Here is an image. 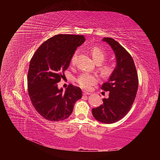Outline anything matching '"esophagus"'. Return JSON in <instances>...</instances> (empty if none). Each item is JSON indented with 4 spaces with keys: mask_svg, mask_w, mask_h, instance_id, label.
I'll return each mask as SVG.
<instances>
[{
    "mask_svg": "<svg viewBox=\"0 0 160 160\" xmlns=\"http://www.w3.org/2000/svg\"><path fill=\"white\" fill-rule=\"evenodd\" d=\"M91 93H89V92H87V91H83V95H90Z\"/></svg>",
    "mask_w": 160,
    "mask_h": 160,
    "instance_id": "34e87169",
    "label": "esophagus"
}]
</instances>
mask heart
Wrapping results in <instances>:
<instances>
[{
  "label": "heart",
  "instance_id": "b5f03b06",
  "mask_svg": "<svg viewBox=\"0 0 160 160\" xmlns=\"http://www.w3.org/2000/svg\"><path fill=\"white\" fill-rule=\"evenodd\" d=\"M91 54L93 59L97 62H102L106 55L105 51L102 48L99 46H93L91 48ZM77 52H75V54L71 58V64L73 65L75 62L76 56ZM115 68V65L112 62H105L101 65V71L104 76H109L112 73ZM99 81V77L98 75L90 72H83L80 75L77 79V82L82 88L85 89H90L92 86H93L98 83Z\"/></svg>",
  "mask_w": 160,
  "mask_h": 160
}]
</instances>
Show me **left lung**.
Here are the masks:
<instances>
[{"mask_svg":"<svg viewBox=\"0 0 160 160\" xmlns=\"http://www.w3.org/2000/svg\"><path fill=\"white\" fill-rule=\"evenodd\" d=\"M111 47L116 66L101 89L109 91L103 104L92 109L94 118L103 123H113L122 119L132 108L138 89V77L134 61L129 53L112 38L102 39Z\"/></svg>","mask_w":160,"mask_h":160,"instance_id":"obj_1","label":"left lung"}]
</instances>
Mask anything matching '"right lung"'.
<instances>
[{"label": "right lung", "mask_w": 160, "mask_h": 160, "mask_svg": "<svg viewBox=\"0 0 160 160\" xmlns=\"http://www.w3.org/2000/svg\"><path fill=\"white\" fill-rule=\"evenodd\" d=\"M83 35H57L38 48L30 61L27 81L31 103L42 117L51 122L68 118L82 91L70 84L65 91L58 88L77 48L85 42Z\"/></svg>", "instance_id": "add662e5"}]
</instances>
